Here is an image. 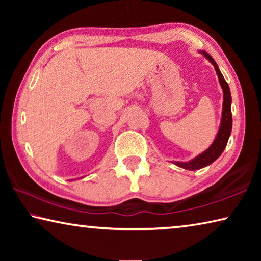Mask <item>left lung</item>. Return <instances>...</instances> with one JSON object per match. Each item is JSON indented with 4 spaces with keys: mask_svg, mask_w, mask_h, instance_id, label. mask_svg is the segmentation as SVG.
<instances>
[{
    "mask_svg": "<svg viewBox=\"0 0 261 261\" xmlns=\"http://www.w3.org/2000/svg\"><path fill=\"white\" fill-rule=\"evenodd\" d=\"M200 53L211 62L212 64L214 65V69L216 71V74H218V78L220 82V85L223 90L222 117H221V124H220V129L218 131V135H216L213 144H212L205 152H202L201 154H199V155H197L196 158L188 162H179V161L174 162L176 166L184 168V169H188V170H198L200 169V168H204L206 166H210L211 163H213L216 159L222 154L224 148H226L228 139L231 134V127H232L231 94H230V90H229L228 83L224 81L222 73H221L218 64L215 63L213 57H212L210 54H207V53L204 50H200Z\"/></svg>",
    "mask_w": 261,
    "mask_h": 261,
    "instance_id": "8db88e82",
    "label": "left lung"
}]
</instances>
